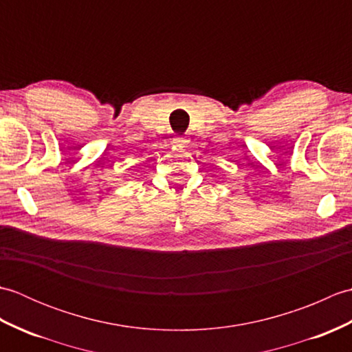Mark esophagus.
Here are the masks:
<instances>
[{"instance_id":"obj_1","label":"esophagus","mask_w":352,"mask_h":352,"mask_svg":"<svg viewBox=\"0 0 352 352\" xmlns=\"http://www.w3.org/2000/svg\"><path fill=\"white\" fill-rule=\"evenodd\" d=\"M174 144H175L178 148H186V146H188V139H186V138H177Z\"/></svg>"}]
</instances>
